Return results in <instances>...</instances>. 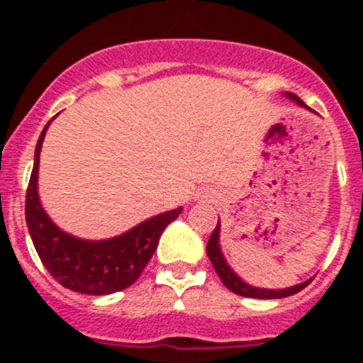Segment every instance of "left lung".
<instances>
[{
  "instance_id": "left-lung-1",
  "label": "left lung",
  "mask_w": 363,
  "mask_h": 363,
  "mask_svg": "<svg viewBox=\"0 0 363 363\" xmlns=\"http://www.w3.org/2000/svg\"><path fill=\"white\" fill-rule=\"evenodd\" d=\"M287 98L293 99V101H296L298 105H301V107H307L303 101H301L298 96H294L293 92H287ZM207 256H209L211 264H213L214 271L218 272V277H220V280L223 281V285H225L227 289H230L233 293L240 294V296H245V298H264V300H272V298H285V296H291V294H296L300 293L301 289H306L307 285H309L311 280L303 281V284H298L294 285V287H287V289H262V287H252V285L245 284V281L242 280V278L236 274V272L233 271V269L227 265L225 258H223V255H221V249H220V221H218L216 229L213 230V234H211L209 242H207Z\"/></svg>"
}]
</instances>
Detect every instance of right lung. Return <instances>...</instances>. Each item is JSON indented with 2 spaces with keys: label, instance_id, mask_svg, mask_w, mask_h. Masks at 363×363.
<instances>
[{
  "label": "right lung",
  "instance_id": "obj_1",
  "mask_svg": "<svg viewBox=\"0 0 363 363\" xmlns=\"http://www.w3.org/2000/svg\"><path fill=\"white\" fill-rule=\"evenodd\" d=\"M52 121V120H50ZM50 121L36 145L34 169L25 200V218L41 264L56 281L82 294H111L127 289L140 278L152 258L165 227L182 213V207L152 216L111 240H79L52 223L38 196V167L41 143Z\"/></svg>",
  "mask_w": 363,
  "mask_h": 363
}]
</instances>
